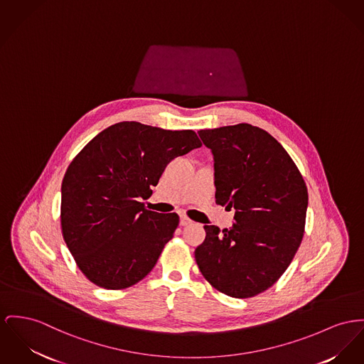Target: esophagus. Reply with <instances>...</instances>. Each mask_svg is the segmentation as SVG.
<instances>
[{
	"instance_id": "1",
	"label": "esophagus",
	"mask_w": 364,
	"mask_h": 364,
	"mask_svg": "<svg viewBox=\"0 0 364 364\" xmlns=\"http://www.w3.org/2000/svg\"><path fill=\"white\" fill-rule=\"evenodd\" d=\"M179 223H181L182 226H188V225H191V223H192V220L188 218L186 215H181V220H179Z\"/></svg>"
}]
</instances>
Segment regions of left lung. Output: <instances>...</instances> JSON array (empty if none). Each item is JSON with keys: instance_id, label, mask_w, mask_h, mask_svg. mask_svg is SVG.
<instances>
[{"instance_id": "1", "label": "left lung", "mask_w": 364, "mask_h": 364, "mask_svg": "<svg viewBox=\"0 0 364 364\" xmlns=\"http://www.w3.org/2000/svg\"><path fill=\"white\" fill-rule=\"evenodd\" d=\"M198 136L214 156L217 204L236 213L230 229L204 226L194 258L213 287L250 298L290 265L304 237L308 189L290 154L258 127L242 122Z\"/></svg>"}]
</instances>
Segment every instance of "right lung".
I'll return each instance as SVG.
<instances>
[{
    "label": "right lung",
    "instance_id": "obj_1",
    "mask_svg": "<svg viewBox=\"0 0 364 364\" xmlns=\"http://www.w3.org/2000/svg\"><path fill=\"white\" fill-rule=\"evenodd\" d=\"M201 146L192 129L117 122L85 146L62 182L63 239L80 270L106 290L141 282L170 242L179 217L146 210L167 164Z\"/></svg>",
    "mask_w": 364,
    "mask_h": 364
}]
</instances>
